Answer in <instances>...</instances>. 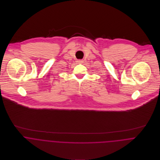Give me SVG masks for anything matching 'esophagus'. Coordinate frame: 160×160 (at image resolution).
Returning a JSON list of instances; mask_svg holds the SVG:
<instances>
[{"label":"esophagus","mask_w":160,"mask_h":160,"mask_svg":"<svg viewBox=\"0 0 160 160\" xmlns=\"http://www.w3.org/2000/svg\"><path fill=\"white\" fill-rule=\"evenodd\" d=\"M82 62H83V61H82V60H78V62L79 63H82Z\"/></svg>","instance_id":"esophagus-1"}]
</instances>
